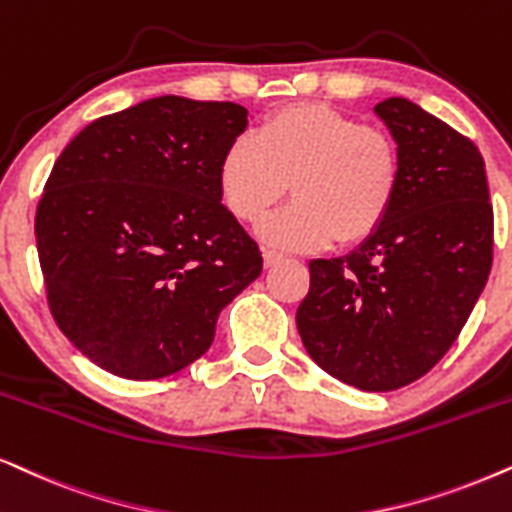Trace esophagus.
I'll return each instance as SVG.
<instances>
[{"label": "esophagus", "instance_id": "1", "mask_svg": "<svg viewBox=\"0 0 512 512\" xmlns=\"http://www.w3.org/2000/svg\"><path fill=\"white\" fill-rule=\"evenodd\" d=\"M284 261V254H280V251H272V249H265L263 251V263L265 268H275L277 263Z\"/></svg>", "mask_w": 512, "mask_h": 512}]
</instances>
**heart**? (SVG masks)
Returning a JSON list of instances; mask_svg holds the SVG:
<instances>
[{
  "mask_svg": "<svg viewBox=\"0 0 512 512\" xmlns=\"http://www.w3.org/2000/svg\"><path fill=\"white\" fill-rule=\"evenodd\" d=\"M291 192L258 235L280 249L360 244L376 235L402 183L395 138L324 103L272 112L256 136L232 138L218 164V190L237 221L258 223Z\"/></svg>",
  "mask_w": 512,
  "mask_h": 512,
  "instance_id": "1",
  "label": "heart"
}]
</instances>
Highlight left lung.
<instances>
[{
	"mask_svg": "<svg viewBox=\"0 0 512 512\" xmlns=\"http://www.w3.org/2000/svg\"><path fill=\"white\" fill-rule=\"evenodd\" d=\"M374 112L400 148V192L376 235L310 261L296 327L327 374L386 393L428 374L461 334L491 270L494 211L470 138L407 98Z\"/></svg>",
	"mask_w": 512,
	"mask_h": 512,
	"instance_id": "obj_1",
	"label": "left lung"
}]
</instances>
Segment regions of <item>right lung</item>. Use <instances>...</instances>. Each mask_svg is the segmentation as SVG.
<instances>
[{
	"label": "right lung",
	"instance_id": "obj_1",
	"mask_svg": "<svg viewBox=\"0 0 512 512\" xmlns=\"http://www.w3.org/2000/svg\"><path fill=\"white\" fill-rule=\"evenodd\" d=\"M237 103L159 96L101 117L53 164L35 237L53 320L110 374L152 381L199 360L258 244L221 204Z\"/></svg>",
	"mask_w": 512,
	"mask_h": 512
}]
</instances>
